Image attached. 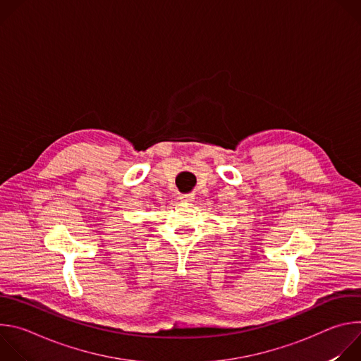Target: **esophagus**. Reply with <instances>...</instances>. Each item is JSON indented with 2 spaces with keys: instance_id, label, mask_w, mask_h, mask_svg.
I'll use <instances>...</instances> for the list:
<instances>
[{
  "instance_id": "34e87169",
  "label": "esophagus",
  "mask_w": 361,
  "mask_h": 361,
  "mask_svg": "<svg viewBox=\"0 0 361 361\" xmlns=\"http://www.w3.org/2000/svg\"><path fill=\"white\" fill-rule=\"evenodd\" d=\"M180 200L184 202H192L195 200V195L194 194H181Z\"/></svg>"
}]
</instances>
